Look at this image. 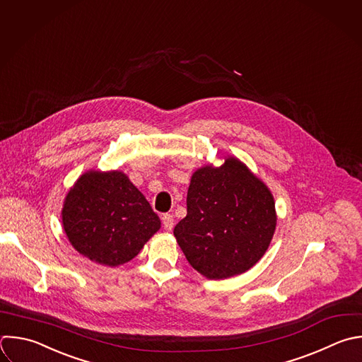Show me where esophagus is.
Here are the masks:
<instances>
[{"label":"esophagus","mask_w":362,"mask_h":362,"mask_svg":"<svg viewBox=\"0 0 362 362\" xmlns=\"http://www.w3.org/2000/svg\"><path fill=\"white\" fill-rule=\"evenodd\" d=\"M161 221H163V225H164V229L165 230H171L173 229V225H174V218L171 214H164L161 216Z\"/></svg>","instance_id":"1"}]
</instances>
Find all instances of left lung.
Returning <instances> with one entry per match:
<instances>
[{
  "instance_id": "8db88e82",
  "label": "left lung",
  "mask_w": 362,
  "mask_h": 362,
  "mask_svg": "<svg viewBox=\"0 0 362 362\" xmlns=\"http://www.w3.org/2000/svg\"><path fill=\"white\" fill-rule=\"evenodd\" d=\"M276 228L267 187L242 163L225 160L194 173L187 216L174 235L189 264L208 279H226L250 269L266 252Z\"/></svg>"
}]
</instances>
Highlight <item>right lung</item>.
<instances>
[{"label": "right lung", "mask_w": 362, "mask_h": 362, "mask_svg": "<svg viewBox=\"0 0 362 362\" xmlns=\"http://www.w3.org/2000/svg\"><path fill=\"white\" fill-rule=\"evenodd\" d=\"M64 229L92 262L119 266L139 255L160 229V218L120 171L83 174L66 195Z\"/></svg>", "instance_id": "add662e5"}]
</instances>
